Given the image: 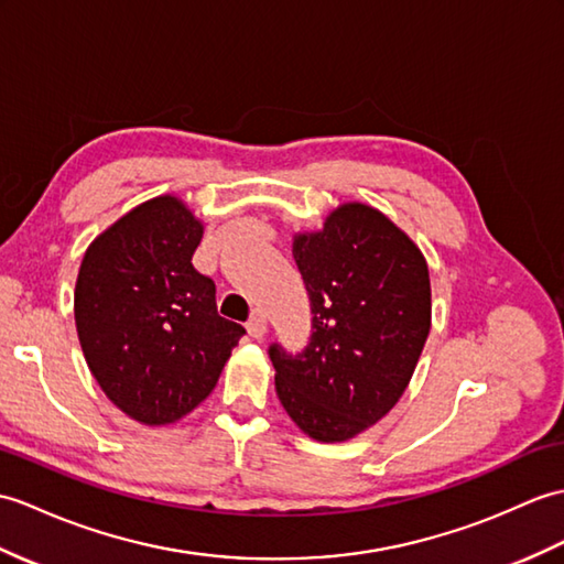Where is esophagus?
I'll use <instances>...</instances> for the list:
<instances>
[{"label":"esophagus","instance_id":"obj_1","mask_svg":"<svg viewBox=\"0 0 564 564\" xmlns=\"http://www.w3.org/2000/svg\"><path fill=\"white\" fill-rule=\"evenodd\" d=\"M247 332H250V336L254 338H264L267 332H269V324H267V314L264 310H254L250 322H247Z\"/></svg>","mask_w":564,"mask_h":564}]
</instances>
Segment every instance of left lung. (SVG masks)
Wrapping results in <instances>:
<instances>
[{
    "mask_svg": "<svg viewBox=\"0 0 564 564\" xmlns=\"http://www.w3.org/2000/svg\"><path fill=\"white\" fill-rule=\"evenodd\" d=\"M312 305L300 356L271 346L276 394L317 442H346L394 409L430 334L427 261L394 220L346 202L324 226L293 235Z\"/></svg>",
    "mask_w": 564,
    "mask_h": 564,
    "instance_id": "1",
    "label": "left lung"
}]
</instances>
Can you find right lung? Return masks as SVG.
<instances>
[{
	"label": "right lung",
	"instance_id": "1",
	"mask_svg": "<svg viewBox=\"0 0 564 564\" xmlns=\"http://www.w3.org/2000/svg\"><path fill=\"white\" fill-rule=\"evenodd\" d=\"M204 223L175 194L117 218L88 245L74 288L78 344L90 375L141 425L192 413L245 329L216 310V285L192 267Z\"/></svg>",
	"mask_w": 564,
	"mask_h": 564
}]
</instances>
